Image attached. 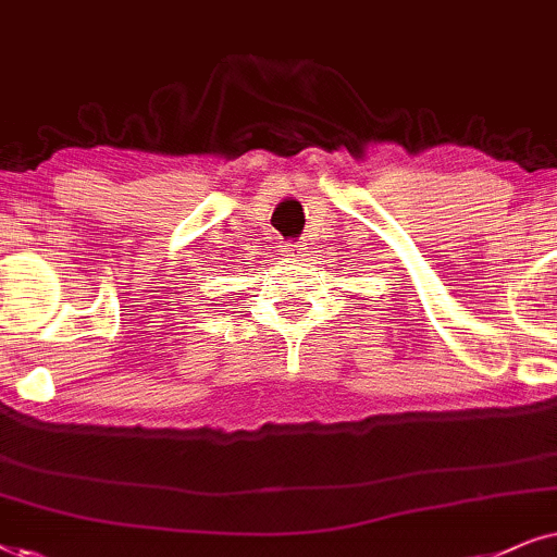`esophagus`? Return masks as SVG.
Returning <instances> with one entry per match:
<instances>
[{
    "mask_svg": "<svg viewBox=\"0 0 557 557\" xmlns=\"http://www.w3.org/2000/svg\"><path fill=\"white\" fill-rule=\"evenodd\" d=\"M302 247H306V244L293 242V244H285L283 251H285L287 259H295V257H302Z\"/></svg>",
    "mask_w": 557,
    "mask_h": 557,
    "instance_id": "esophagus-1",
    "label": "esophagus"
}]
</instances>
